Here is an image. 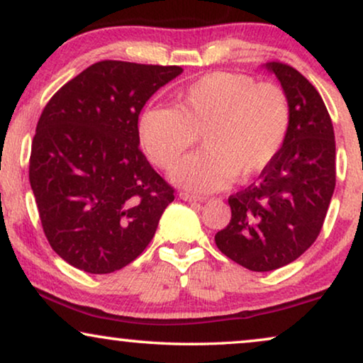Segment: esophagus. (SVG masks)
Listing matches in <instances>:
<instances>
[{
  "label": "esophagus",
  "mask_w": 363,
  "mask_h": 363,
  "mask_svg": "<svg viewBox=\"0 0 363 363\" xmlns=\"http://www.w3.org/2000/svg\"><path fill=\"white\" fill-rule=\"evenodd\" d=\"M180 198H182V200L188 201V203H201V201H205V200H206L205 196L191 195V193H186V191H182V193H180Z\"/></svg>",
  "instance_id": "esophagus-1"
}]
</instances>
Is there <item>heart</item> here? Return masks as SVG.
<instances>
[{"mask_svg": "<svg viewBox=\"0 0 363 363\" xmlns=\"http://www.w3.org/2000/svg\"><path fill=\"white\" fill-rule=\"evenodd\" d=\"M291 123L286 92L245 74L213 72L177 97L175 108L150 106L138 117V138L148 158L172 168L198 135L205 150L170 173L191 191L220 190L233 177L247 182L266 170L284 145Z\"/></svg>", "mask_w": 363, "mask_h": 363, "instance_id": "heart-1", "label": "heart"}]
</instances>
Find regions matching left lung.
Returning a JSON list of instances; mask_svg holds the SVG:
<instances>
[{
  "label": "left lung",
  "instance_id": "obj_1",
  "mask_svg": "<svg viewBox=\"0 0 363 363\" xmlns=\"http://www.w3.org/2000/svg\"><path fill=\"white\" fill-rule=\"evenodd\" d=\"M291 106L284 145L259 178L230 196L231 221L218 231L223 255L250 271L296 261L317 240L335 188V138L325 104L294 67L266 62Z\"/></svg>",
  "mask_w": 363,
  "mask_h": 363
}]
</instances>
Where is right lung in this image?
Returning a JSON list of instances; mask_svg holds the SVG:
<instances>
[{"label":"right lung","mask_w":363,"mask_h":363,"mask_svg":"<svg viewBox=\"0 0 363 363\" xmlns=\"http://www.w3.org/2000/svg\"><path fill=\"white\" fill-rule=\"evenodd\" d=\"M178 66L101 61L54 94L39 117L29 183L49 245L91 274L142 255L173 188L140 152L138 116Z\"/></svg>","instance_id":"obj_1"}]
</instances>
